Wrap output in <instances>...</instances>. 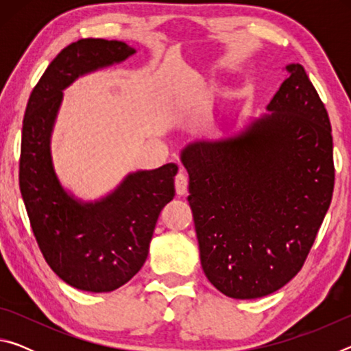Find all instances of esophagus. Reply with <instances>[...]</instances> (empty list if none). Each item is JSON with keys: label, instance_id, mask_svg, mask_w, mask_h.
<instances>
[{"label": "esophagus", "instance_id": "1", "mask_svg": "<svg viewBox=\"0 0 351 351\" xmlns=\"http://www.w3.org/2000/svg\"><path fill=\"white\" fill-rule=\"evenodd\" d=\"M187 187H189V180L187 176L184 173H178L175 176V189H176V193L182 197V195H186L187 192Z\"/></svg>", "mask_w": 351, "mask_h": 351}]
</instances>
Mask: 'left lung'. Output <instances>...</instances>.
Listing matches in <instances>:
<instances>
[{
  "label": "left lung",
  "mask_w": 351,
  "mask_h": 351,
  "mask_svg": "<svg viewBox=\"0 0 351 351\" xmlns=\"http://www.w3.org/2000/svg\"><path fill=\"white\" fill-rule=\"evenodd\" d=\"M269 114L181 152L201 266L218 291L257 299L302 269L335 187L328 112L299 63Z\"/></svg>",
  "instance_id": "1"
}]
</instances>
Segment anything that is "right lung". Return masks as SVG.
Masks as SVG:
<instances>
[{
    "label": "right lung",
    "instance_id": "right-lung-1",
    "mask_svg": "<svg viewBox=\"0 0 351 351\" xmlns=\"http://www.w3.org/2000/svg\"><path fill=\"white\" fill-rule=\"evenodd\" d=\"M134 52L117 40L71 43L35 85L23 119L20 190L34 235L51 269L71 287L90 293H110L138 274L159 213L175 197L178 165L134 171L106 197L82 201L58 181L51 136L64 88Z\"/></svg>",
    "mask_w": 351,
    "mask_h": 351
}]
</instances>
